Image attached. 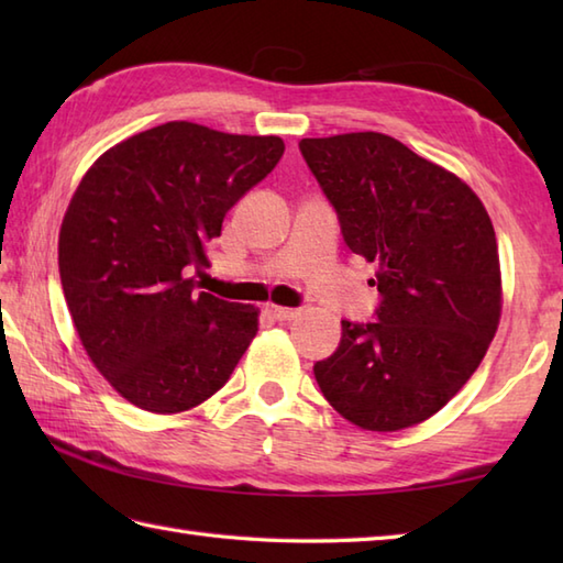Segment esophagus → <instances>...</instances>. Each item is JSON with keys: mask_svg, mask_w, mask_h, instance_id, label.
<instances>
[{"mask_svg": "<svg viewBox=\"0 0 563 563\" xmlns=\"http://www.w3.org/2000/svg\"><path fill=\"white\" fill-rule=\"evenodd\" d=\"M266 312L275 319V321H290L297 314H300V309H292V307H280V305H268Z\"/></svg>", "mask_w": 563, "mask_h": 563, "instance_id": "obj_1", "label": "esophagus"}]
</instances>
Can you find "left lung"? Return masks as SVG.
I'll use <instances>...</instances> for the list:
<instances>
[{
    "instance_id": "obj_1",
    "label": "left lung",
    "mask_w": 563,
    "mask_h": 563,
    "mask_svg": "<svg viewBox=\"0 0 563 563\" xmlns=\"http://www.w3.org/2000/svg\"><path fill=\"white\" fill-rule=\"evenodd\" d=\"M300 152L353 254L377 263V321H341L317 385L345 421L391 433L438 413L496 336L504 288L492 218L460 176L382 133L305 137Z\"/></svg>"
}]
</instances>
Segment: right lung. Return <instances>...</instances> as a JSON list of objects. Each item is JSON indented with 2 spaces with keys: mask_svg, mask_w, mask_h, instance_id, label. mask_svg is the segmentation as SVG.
Listing matches in <instances>:
<instances>
[{
  "mask_svg": "<svg viewBox=\"0 0 563 563\" xmlns=\"http://www.w3.org/2000/svg\"><path fill=\"white\" fill-rule=\"evenodd\" d=\"M275 135L172 121L106 150L59 227L67 309L93 367L130 404L181 413L224 387L258 331L254 305L196 292L227 210L283 157Z\"/></svg>",
  "mask_w": 563,
  "mask_h": 563,
  "instance_id": "obj_1",
  "label": "right lung"
}]
</instances>
